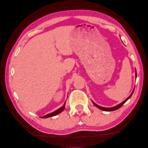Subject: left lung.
<instances>
[{"label": "left lung", "instance_id": "1", "mask_svg": "<svg viewBox=\"0 0 148 148\" xmlns=\"http://www.w3.org/2000/svg\"><path fill=\"white\" fill-rule=\"evenodd\" d=\"M133 92H134V90L133 91V92L131 93V94L129 95V96L127 98V99L125 100V101H123L122 102V103H121L120 104H119V105H116V106H115V107H111V108H106V107H100V106H99V105H97V104H95V103L94 102V101H92V103H93V104H94L95 107H97L98 108H99V109H101V110H104V111H113V110H117V109H118V108H120L121 106H122L124 103H125L127 101L129 98H130L131 97V95H133Z\"/></svg>", "mask_w": 148, "mask_h": 148}]
</instances>
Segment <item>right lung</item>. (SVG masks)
Wrapping results in <instances>:
<instances>
[{
	"mask_svg": "<svg viewBox=\"0 0 148 148\" xmlns=\"http://www.w3.org/2000/svg\"><path fill=\"white\" fill-rule=\"evenodd\" d=\"M65 104H66V103H64V105L62 106V107L61 108H58V110H55V111H54V112H53L49 114H47V115H45V116H43V117H41V118H49V117H51V116H56V115H57V114H60V112H62V111H63V110H64V108H65Z\"/></svg>",
	"mask_w": 148,
	"mask_h": 148,
	"instance_id": "1",
	"label": "right lung"
}]
</instances>
